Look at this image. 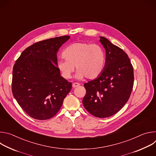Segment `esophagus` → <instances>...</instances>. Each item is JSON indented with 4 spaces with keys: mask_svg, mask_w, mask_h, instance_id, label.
I'll return each mask as SVG.
<instances>
[{
    "mask_svg": "<svg viewBox=\"0 0 156 156\" xmlns=\"http://www.w3.org/2000/svg\"><path fill=\"white\" fill-rule=\"evenodd\" d=\"M79 85H80V83H73L72 84V86H73V87L75 88L76 87H78Z\"/></svg>",
    "mask_w": 156,
    "mask_h": 156,
    "instance_id": "esophagus-1",
    "label": "esophagus"
}]
</instances>
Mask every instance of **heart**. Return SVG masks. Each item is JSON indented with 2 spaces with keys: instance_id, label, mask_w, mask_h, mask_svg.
I'll return each instance as SVG.
<instances>
[{
  "instance_id": "b5f03b06",
  "label": "heart",
  "mask_w": 156,
  "mask_h": 156,
  "mask_svg": "<svg viewBox=\"0 0 156 156\" xmlns=\"http://www.w3.org/2000/svg\"><path fill=\"white\" fill-rule=\"evenodd\" d=\"M65 58L58 60L57 67L65 79H69L75 70L78 71L76 77L93 80L102 73L105 54L104 49L98 44L88 42H75L66 47L62 53Z\"/></svg>"
}]
</instances>
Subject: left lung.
<instances>
[{"label":"left lung","instance_id":"obj_1","mask_svg":"<svg viewBox=\"0 0 156 156\" xmlns=\"http://www.w3.org/2000/svg\"><path fill=\"white\" fill-rule=\"evenodd\" d=\"M100 39L106 54L104 70L98 78L84 83L83 104L94 117L106 118L117 113L128 101L134 73L128 55L105 37Z\"/></svg>","mask_w":156,"mask_h":156}]
</instances>
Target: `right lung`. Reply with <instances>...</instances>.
I'll return each mask as SVG.
<instances>
[{"label": "right lung", "instance_id": "add662e5", "mask_svg": "<svg viewBox=\"0 0 156 156\" xmlns=\"http://www.w3.org/2000/svg\"><path fill=\"white\" fill-rule=\"evenodd\" d=\"M70 36L41 41L27 48L13 68L12 91L31 117L44 120L58 112L72 83L60 76L57 52Z\"/></svg>", "mask_w": 156, "mask_h": 156}]
</instances>
